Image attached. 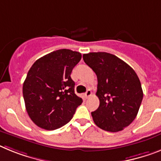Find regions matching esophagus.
Segmentation results:
<instances>
[{
  "label": "esophagus",
  "instance_id": "obj_1",
  "mask_svg": "<svg viewBox=\"0 0 161 161\" xmlns=\"http://www.w3.org/2000/svg\"><path fill=\"white\" fill-rule=\"evenodd\" d=\"M91 94H92L91 90H88L86 92V94H85V96H86V98H88V97H90V96H91Z\"/></svg>",
  "mask_w": 161,
  "mask_h": 161
}]
</instances>
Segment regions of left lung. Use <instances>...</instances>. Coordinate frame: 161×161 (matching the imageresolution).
Instances as JSON below:
<instances>
[{
	"label": "left lung",
	"instance_id": "1",
	"mask_svg": "<svg viewBox=\"0 0 161 161\" xmlns=\"http://www.w3.org/2000/svg\"><path fill=\"white\" fill-rule=\"evenodd\" d=\"M83 59L97 78L96 95L100 103L91 112L94 123L106 131L124 130L134 121L142 103L139 78L130 65L112 53H85Z\"/></svg>",
	"mask_w": 161,
	"mask_h": 161
}]
</instances>
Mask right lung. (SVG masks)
Instances as JSON below:
<instances>
[{
	"instance_id": "1",
	"label": "right lung",
	"mask_w": 161,
	"mask_h": 161,
	"mask_svg": "<svg viewBox=\"0 0 161 161\" xmlns=\"http://www.w3.org/2000/svg\"><path fill=\"white\" fill-rule=\"evenodd\" d=\"M81 53L62 49L40 58L23 82V94L31 120L44 130H53L71 120L82 98L75 94L73 67Z\"/></svg>"
}]
</instances>
